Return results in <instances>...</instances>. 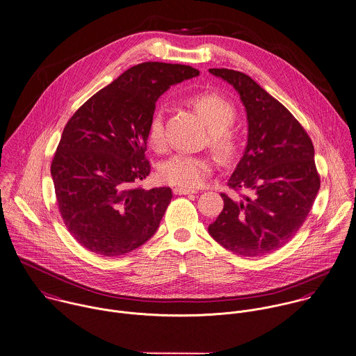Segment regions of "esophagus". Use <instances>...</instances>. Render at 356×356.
<instances>
[{"label": "esophagus", "instance_id": "esophagus-1", "mask_svg": "<svg viewBox=\"0 0 356 356\" xmlns=\"http://www.w3.org/2000/svg\"><path fill=\"white\" fill-rule=\"evenodd\" d=\"M173 193L177 195H187V194H195V190H190V188H183V187H176L173 188Z\"/></svg>", "mask_w": 356, "mask_h": 356}]
</instances>
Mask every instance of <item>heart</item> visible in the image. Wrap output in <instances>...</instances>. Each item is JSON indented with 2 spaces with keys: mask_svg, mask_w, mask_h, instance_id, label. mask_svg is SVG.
Returning <instances> with one entry per match:
<instances>
[{
  "mask_svg": "<svg viewBox=\"0 0 356 356\" xmlns=\"http://www.w3.org/2000/svg\"><path fill=\"white\" fill-rule=\"evenodd\" d=\"M190 105L209 126V145L223 161L234 159L243 145L241 133L233 126L237 112L234 105L212 91H200L188 97ZM149 145L162 151L165 148V123L162 111H155L148 123ZM216 161L211 155L176 154L166 159L161 168V179L183 188L201 187L212 175Z\"/></svg>",
  "mask_w": 356,
  "mask_h": 356,
  "instance_id": "obj_1",
  "label": "heart"
}]
</instances>
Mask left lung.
<instances>
[{
  "mask_svg": "<svg viewBox=\"0 0 356 356\" xmlns=\"http://www.w3.org/2000/svg\"><path fill=\"white\" fill-rule=\"evenodd\" d=\"M240 94L248 118V144L222 193L223 211L209 234L226 250L262 257L286 245L307 220L321 187L311 137L294 115L248 74L213 67ZM241 189L253 193L250 197Z\"/></svg>",
  "mask_w": 356,
  "mask_h": 356,
  "instance_id": "8db88e82",
  "label": "left lung"
}]
</instances>
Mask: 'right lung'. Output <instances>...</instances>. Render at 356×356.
Instances as JSON below:
<instances>
[{
	"mask_svg": "<svg viewBox=\"0 0 356 356\" xmlns=\"http://www.w3.org/2000/svg\"><path fill=\"white\" fill-rule=\"evenodd\" d=\"M188 65L143 62L88 98L67 120L51 162L62 220L86 250L120 257L156 232L169 187L144 190L148 123L172 84L198 76Z\"/></svg>",
	"mask_w": 356,
	"mask_h": 356,
	"instance_id": "obj_1",
	"label": "right lung"
}]
</instances>
